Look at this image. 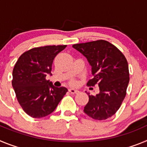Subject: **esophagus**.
<instances>
[{"label": "esophagus", "instance_id": "34e87169", "mask_svg": "<svg viewBox=\"0 0 147 147\" xmlns=\"http://www.w3.org/2000/svg\"><path fill=\"white\" fill-rule=\"evenodd\" d=\"M69 92L71 93H73V94H76V93H79V90L74 89V88H71V89H69Z\"/></svg>", "mask_w": 147, "mask_h": 147}]
</instances>
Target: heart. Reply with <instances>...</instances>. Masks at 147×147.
I'll use <instances>...</instances> for the list:
<instances>
[{"instance_id":"obj_1","label":"heart","mask_w":147,"mask_h":147,"mask_svg":"<svg viewBox=\"0 0 147 147\" xmlns=\"http://www.w3.org/2000/svg\"><path fill=\"white\" fill-rule=\"evenodd\" d=\"M70 83H71L72 85H76V84H77V81H76V80H74V79H73V80H71V81H70Z\"/></svg>"}]
</instances>
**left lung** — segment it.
I'll return each instance as SVG.
<instances>
[{"mask_svg": "<svg viewBox=\"0 0 147 147\" xmlns=\"http://www.w3.org/2000/svg\"><path fill=\"white\" fill-rule=\"evenodd\" d=\"M88 59L93 78L88 86L98 85L99 93L90 95L84 107L85 114L95 120L110 118L117 112L127 94L129 81L128 63L124 55L112 43L103 40L73 45Z\"/></svg>", "mask_w": 147, "mask_h": 147, "instance_id": "1", "label": "left lung"}]
</instances>
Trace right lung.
I'll return each instance as SVG.
<instances>
[{
	"mask_svg": "<svg viewBox=\"0 0 147 147\" xmlns=\"http://www.w3.org/2000/svg\"><path fill=\"white\" fill-rule=\"evenodd\" d=\"M67 45H45L22 54L12 71V87L17 99L29 116L45 117L54 112L67 89L57 88L45 77L51 74L53 61Z\"/></svg>",
	"mask_w": 147,
	"mask_h": 147,
	"instance_id": "add662e5",
	"label": "right lung"
}]
</instances>
